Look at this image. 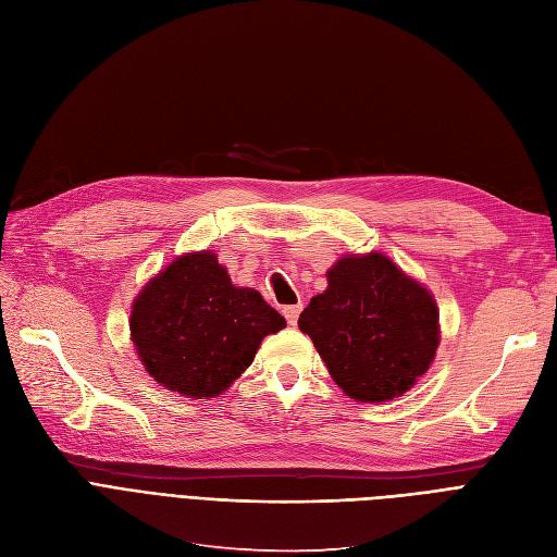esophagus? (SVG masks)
I'll return each mask as SVG.
<instances>
[{
    "label": "esophagus",
    "instance_id": "34e87169",
    "mask_svg": "<svg viewBox=\"0 0 557 557\" xmlns=\"http://www.w3.org/2000/svg\"><path fill=\"white\" fill-rule=\"evenodd\" d=\"M300 312H302V305H300V302H298V305H286V307H282V314H284V319H286V323H289V325H296V323H298Z\"/></svg>",
    "mask_w": 557,
    "mask_h": 557
}]
</instances>
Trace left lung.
Wrapping results in <instances>:
<instances>
[{
	"instance_id": "obj_1",
	"label": "left lung",
	"mask_w": 557,
	"mask_h": 557,
	"mask_svg": "<svg viewBox=\"0 0 557 557\" xmlns=\"http://www.w3.org/2000/svg\"><path fill=\"white\" fill-rule=\"evenodd\" d=\"M325 277V292L305 307L298 327L333 381L362 404L406 395L441 344L434 294L383 252L344 255Z\"/></svg>"
}]
</instances>
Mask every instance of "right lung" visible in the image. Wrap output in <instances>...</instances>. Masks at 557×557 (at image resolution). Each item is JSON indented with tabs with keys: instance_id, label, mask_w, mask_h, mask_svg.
<instances>
[{
	"instance_id": "1",
	"label": "right lung",
	"mask_w": 557,
	"mask_h": 557,
	"mask_svg": "<svg viewBox=\"0 0 557 557\" xmlns=\"http://www.w3.org/2000/svg\"><path fill=\"white\" fill-rule=\"evenodd\" d=\"M284 317L236 286L215 252H185L153 275L131 307V339L149 376L190 399H213L252 364Z\"/></svg>"
}]
</instances>
